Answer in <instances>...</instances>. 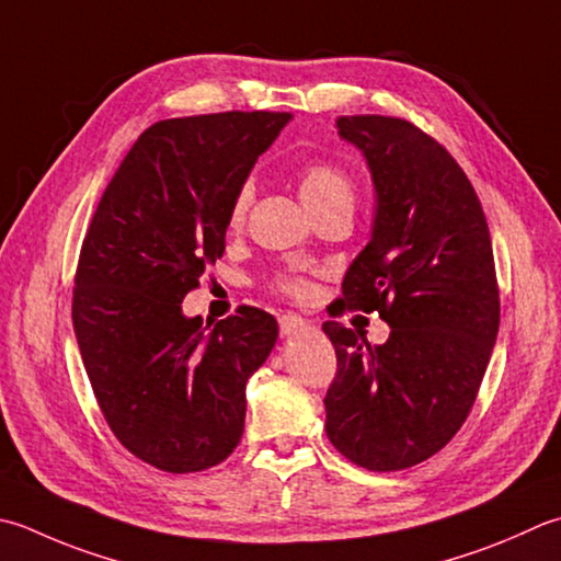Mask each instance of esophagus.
<instances>
[{
	"label": "esophagus",
	"mask_w": 561,
	"mask_h": 561,
	"mask_svg": "<svg viewBox=\"0 0 561 561\" xmlns=\"http://www.w3.org/2000/svg\"><path fill=\"white\" fill-rule=\"evenodd\" d=\"M304 328H306V323H304V318H299V316L287 313V316L279 318V331H282L284 337H291L296 333H301Z\"/></svg>",
	"instance_id": "1"
}]
</instances>
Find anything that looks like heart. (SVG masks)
<instances>
[{"instance_id": "b5f03b06", "label": "heart", "mask_w": 561, "mask_h": 561, "mask_svg": "<svg viewBox=\"0 0 561 561\" xmlns=\"http://www.w3.org/2000/svg\"><path fill=\"white\" fill-rule=\"evenodd\" d=\"M299 196L311 214L325 211V208H335V206L353 208L355 184L340 164L318 160V162L306 164V168L299 172ZM250 204H252V186L245 184L243 190L236 194L233 208H230V224L233 226L243 224ZM282 291L291 296H304L306 284L299 279H284Z\"/></svg>"}]
</instances>
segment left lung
<instances>
[{
	"mask_svg": "<svg viewBox=\"0 0 561 561\" xmlns=\"http://www.w3.org/2000/svg\"><path fill=\"white\" fill-rule=\"evenodd\" d=\"M335 126L365 158L377 199L340 301L379 311L391 333L369 345L323 323L337 355L325 433L355 465L397 471L443 449L474 405L499 335L493 248L474 186L440 142L391 116Z\"/></svg>",
	"mask_w": 561,
	"mask_h": 561,
	"instance_id": "8db88e82",
	"label": "left lung"
}]
</instances>
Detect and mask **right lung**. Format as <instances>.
<instances>
[{"instance_id":"right-lung-1","label":"right lung","mask_w":561,"mask_h":561,"mask_svg":"<svg viewBox=\"0 0 561 561\" xmlns=\"http://www.w3.org/2000/svg\"><path fill=\"white\" fill-rule=\"evenodd\" d=\"M291 118L228 112L150 126L84 236L72 325L87 377L118 443L170 474L233 453L248 379L277 343L265 311L243 306L204 325L182 299L224 255L236 194Z\"/></svg>"}]
</instances>
